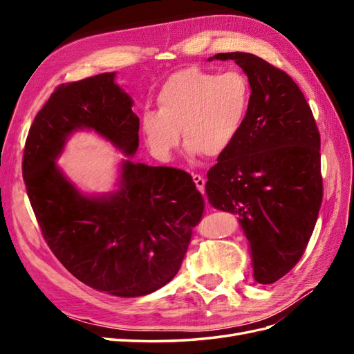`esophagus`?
<instances>
[{
    "label": "esophagus",
    "instance_id": "esophagus-1",
    "mask_svg": "<svg viewBox=\"0 0 354 354\" xmlns=\"http://www.w3.org/2000/svg\"><path fill=\"white\" fill-rule=\"evenodd\" d=\"M194 181H195L196 187H198L201 192L205 190V178H203L202 176H199V174H195V176H194Z\"/></svg>",
    "mask_w": 354,
    "mask_h": 354
}]
</instances>
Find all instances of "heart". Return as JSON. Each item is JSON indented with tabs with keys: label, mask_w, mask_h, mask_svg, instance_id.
<instances>
[{
	"label": "heart",
	"mask_w": 354,
	"mask_h": 354,
	"mask_svg": "<svg viewBox=\"0 0 354 354\" xmlns=\"http://www.w3.org/2000/svg\"><path fill=\"white\" fill-rule=\"evenodd\" d=\"M251 99V82L241 71L178 69L160 85L158 111H147L142 118L146 145L155 156L165 159L177 147L183 130L190 153L218 156L241 134Z\"/></svg>",
	"instance_id": "b5f03b06"
}]
</instances>
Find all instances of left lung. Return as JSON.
I'll use <instances>...</instances> for the list:
<instances>
[{"instance_id": "1", "label": "left lung", "mask_w": 354, "mask_h": 354, "mask_svg": "<svg viewBox=\"0 0 354 354\" xmlns=\"http://www.w3.org/2000/svg\"><path fill=\"white\" fill-rule=\"evenodd\" d=\"M234 60L252 87L241 134L208 171L214 208L239 216L251 245L255 281L269 285L291 272L312 238L324 198L320 134L294 80L250 53Z\"/></svg>"}]
</instances>
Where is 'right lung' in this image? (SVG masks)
Here are the masks:
<instances>
[{"label":"right lung","instance_id":"add662e5","mask_svg":"<svg viewBox=\"0 0 354 354\" xmlns=\"http://www.w3.org/2000/svg\"><path fill=\"white\" fill-rule=\"evenodd\" d=\"M106 72L62 84L32 122L22 173L42 238L57 260L97 291L140 297L180 270L205 201L194 178L173 167L122 162L121 189L82 196L55 159L66 137L91 128L127 155L138 147L133 102Z\"/></svg>","mask_w":354,"mask_h":354}]
</instances>
